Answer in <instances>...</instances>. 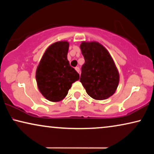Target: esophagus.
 Returning <instances> with one entry per match:
<instances>
[{"label": "esophagus", "instance_id": "34e87169", "mask_svg": "<svg viewBox=\"0 0 154 154\" xmlns=\"http://www.w3.org/2000/svg\"><path fill=\"white\" fill-rule=\"evenodd\" d=\"M75 71H76L78 73H80V68H79V67H75Z\"/></svg>", "mask_w": 154, "mask_h": 154}]
</instances>
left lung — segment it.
<instances>
[{
    "mask_svg": "<svg viewBox=\"0 0 154 154\" xmlns=\"http://www.w3.org/2000/svg\"><path fill=\"white\" fill-rule=\"evenodd\" d=\"M85 63L80 81L92 98L103 100L113 95L119 83V73L104 46L97 42H83L80 45Z\"/></svg>",
    "mask_w": 154,
    "mask_h": 154,
    "instance_id": "1",
    "label": "left lung"
}]
</instances>
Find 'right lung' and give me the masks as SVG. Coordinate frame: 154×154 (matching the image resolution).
<instances>
[{
    "mask_svg": "<svg viewBox=\"0 0 154 154\" xmlns=\"http://www.w3.org/2000/svg\"><path fill=\"white\" fill-rule=\"evenodd\" d=\"M69 44L60 41L48 48L36 70V81L41 94L51 102H59L68 94L79 74L67 60Z\"/></svg>",
    "mask_w": 154,
    "mask_h": 154,
    "instance_id": "1",
    "label": "right lung"
}]
</instances>
